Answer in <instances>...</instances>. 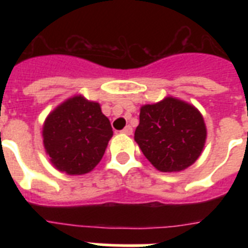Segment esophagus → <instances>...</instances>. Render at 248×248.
Masks as SVG:
<instances>
[{
  "mask_svg": "<svg viewBox=\"0 0 248 248\" xmlns=\"http://www.w3.org/2000/svg\"><path fill=\"white\" fill-rule=\"evenodd\" d=\"M122 134H124V135H131L132 134V127L131 126H126V127L122 130Z\"/></svg>",
  "mask_w": 248,
  "mask_h": 248,
  "instance_id": "34e87169",
  "label": "esophagus"
}]
</instances>
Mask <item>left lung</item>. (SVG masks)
I'll return each instance as SVG.
<instances>
[{
    "label": "left lung",
    "mask_w": 248,
    "mask_h": 248,
    "mask_svg": "<svg viewBox=\"0 0 248 248\" xmlns=\"http://www.w3.org/2000/svg\"><path fill=\"white\" fill-rule=\"evenodd\" d=\"M207 138L203 116L190 103L166 96L141 105L134 139L161 172H180L202 155Z\"/></svg>",
    "instance_id": "obj_1"
}]
</instances>
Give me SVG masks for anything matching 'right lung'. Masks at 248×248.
Returning <instances> with one entry per match:
<instances>
[{
  "mask_svg": "<svg viewBox=\"0 0 248 248\" xmlns=\"http://www.w3.org/2000/svg\"><path fill=\"white\" fill-rule=\"evenodd\" d=\"M113 130L100 104L75 95L48 113L42 126L48 161L71 176L93 171L101 161Z\"/></svg>",
  "mask_w": 248,
  "mask_h": 248,
  "instance_id": "obj_1",
  "label": "right lung"
}]
</instances>
